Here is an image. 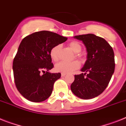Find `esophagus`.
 Returning a JSON list of instances; mask_svg holds the SVG:
<instances>
[{
    "label": "esophagus",
    "mask_w": 126,
    "mask_h": 126,
    "mask_svg": "<svg viewBox=\"0 0 126 126\" xmlns=\"http://www.w3.org/2000/svg\"><path fill=\"white\" fill-rule=\"evenodd\" d=\"M66 75V74H65V73H61V77H65Z\"/></svg>",
    "instance_id": "1"
}]
</instances>
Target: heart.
<instances>
[{"label":"heart","mask_w":126,"mask_h":126,"mask_svg":"<svg viewBox=\"0 0 126 126\" xmlns=\"http://www.w3.org/2000/svg\"><path fill=\"white\" fill-rule=\"evenodd\" d=\"M68 47L75 53V56L77 58H81V54L80 52L81 50V46L78 42H72L68 44ZM61 45H56L54 46L50 49V56L52 60L54 61H58L60 58V50ZM80 66V63L78 61H73L71 62H65L61 61L59 62L55 66V69L58 72L69 74L78 70Z\"/></svg>","instance_id":"obj_1"}]
</instances>
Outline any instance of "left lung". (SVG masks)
<instances>
[{"label": "left lung", "instance_id": "left-lung-1", "mask_svg": "<svg viewBox=\"0 0 126 126\" xmlns=\"http://www.w3.org/2000/svg\"><path fill=\"white\" fill-rule=\"evenodd\" d=\"M81 40L87 50V60L79 75H75L70 88L74 95L83 99L97 97L108 85L115 71L114 52L104 38L93 34L75 36Z\"/></svg>", "mask_w": 126, "mask_h": 126}]
</instances>
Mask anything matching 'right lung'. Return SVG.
<instances>
[{
  "mask_svg": "<svg viewBox=\"0 0 126 126\" xmlns=\"http://www.w3.org/2000/svg\"><path fill=\"white\" fill-rule=\"evenodd\" d=\"M66 40L55 32L42 31L22 40L13 60V70L16 87L25 99L40 102L50 97L54 83L61 77L60 73L48 72L54 67L50 49Z\"/></svg>",
  "mask_w": 126,
  "mask_h": 126,
  "instance_id": "1",
  "label": "right lung"
}]
</instances>
